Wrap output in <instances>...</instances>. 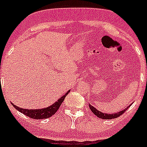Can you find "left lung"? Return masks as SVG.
I'll use <instances>...</instances> for the list:
<instances>
[{"label": "left lung", "instance_id": "left-lung-1", "mask_svg": "<svg viewBox=\"0 0 147 147\" xmlns=\"http://www.w3.org/2000/svg\"><path fill=\"white\" fill-rule=\"evenodd\" d=\"M130 106H131V105H130ZM89 107H90V110L92 111V112H93L96 116H97L98 118H102V119H113V118H118L120 115H121L123 113H125V111L128 109V107H129H129H127V108H125V110H122V111H119V112L115 113V114H109V115H108V114H105V113L101 112V111H98L96 108H95L93 106L90 105V104H89Z\"/></svg>", "mask_w": 147, "mask_h": 147}]
</instances>
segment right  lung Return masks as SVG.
<instances>
[{
    "instance_id": "right-lung-1",
    "label": "right lung",
    "mask_w": 147,
    "mask_h": 147,
    "mask_svg": "<svg viewBox=\"0 0 147 147\" xmlns=\"http://www.w3.org/2000/svg\"><path fill=\"white\" fill-rule=\"evenodd\" d=\"M68 93H69V91H68L62 97H61L54 104L46 107V108H42V109H24V108L18 107L13 104H12L14 107L16 108V110H18V111H20L23 115H26L29 118H32V119H44V118H48L51 117L52 115H54L55 113L57 112V110L59 109L61 104H62L65 96L67 94H68Z\"/></svg>"
}]
</instances>
